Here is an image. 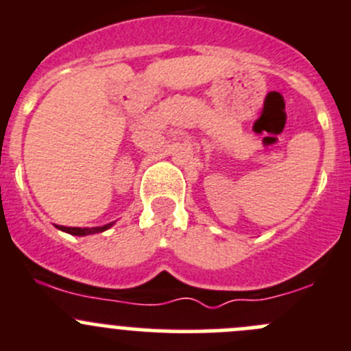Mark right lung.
<instances>
[{
  "instance_id": "add662e5",
  "label": "right lung",
  "mask_w": 351,
  "mask_h": 351,
  "mask_svg": "<svg viewBox=\"0 0 351 351\" xmlns=\"http://www.w3.org/2000/svg\"><path fill=\"white\" fill-rule=\"evenodd\" d=\"M113 226V222L106 223V226H101V228H65V226H56L60 231L69 232L72 236H89V234H96V232H103L106 229H110Z\"/></svg>"
}]
</instances>
